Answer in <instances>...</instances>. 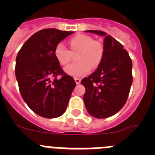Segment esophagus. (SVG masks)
Masks as SVG:
<instances>
[{
  "label": "esophagus",
  "instance_id": "1",
  "mask_svg": "<svg viewBox=\"0 0 155 155\" xmlns=\"http://www.w3.org/2000/svg\"><path fill=\"white\" fill-rule=\"evenodd\" d=\"M75 82H76L77 84H79L81 83V79L80 78H75Z\"/></svg>",
  "mask_w": 155,
  "mask_h": 155
}]
</instances>
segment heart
Listing matches in <instances>:
<instances>
[{"mask_svg": "<svg viewBox=\"0 0 155 155\" xmlns=\"http://www.w3.org/2000/svg\"><path fill=\"white\" fill-rule=\"evenodd\" d=\"M70 51L63 42H59L54 49V56L61 65H66L71 61V53L78 52L76 60L78 62L70 64L64 68L68 74L74 78H81L91 71V67L96 68L104 56V45L102 42L94 40L92 37L78 34L69 41Z\"/></svg>", "mask_w": 155, "mask_h": 155, "instance_id": "obj_1", "label": "heart"}]
</instances>
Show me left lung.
<instances>
[{"label": "left lung", "instance_id": "8db88e82", "mask_svg": "<svg viewBox=\"0 0 155 155\" xmlns=\"http://www.w3.org/2000/svg\"><path fill=\"white\" fill-rule=\"evenodd\" d=\"M86 31L105 37L104 56L98 68L81 81L85 87L84 105L91 116L108 118L127 102L133 82L132 61L124 46L110 35L100 30Z\"/></svg>", "mask_w": 155, "mask_h": 155}]
</instances>
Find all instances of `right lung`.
<instances>
[{
  "mask_svg": "<svg viewBox=\"0 0 155 155\" xmlns=\"http://www.w3.org/2000/svg\"><path fill=\"white\" fill-rule=\"evenodd\" d=\"M73 31L45 28L25 42L16 57L15 76L23 100L34 113L57 118L65 112L76 86L54 56L56 46ZM60 75L61 79H57Z\"/></svg>",
  "mask_w": 155,
  "mask_h": 155,
  "instance_id": "obj_1",
  "label": "right lung"
}]
</instances>
